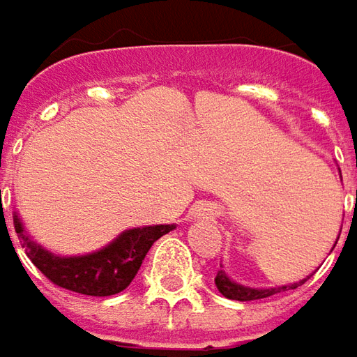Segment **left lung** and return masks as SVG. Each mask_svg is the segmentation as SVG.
Returning <instances> with one entry per match:
<instances>
[{
  "label": "left lung",
  "mask_w": 357,
  "mask_h": 357,
  "mask_svg": "<svg viewBox=\"0 0 357 357\" xmlns=\"http://www.w3.org/2000/svg\"><path fill=\"white\" fill-rule=\"evenodd\" d=\"M306 280V278H304ZM304 280L298 282V284H290V287H278V289H247V287H241L237 282H233V280H229V277L223 273V271H217V277H215V287L219 289V292L225 296V298H231V301H241V302H247V301H259V298H266V296H273L275 292H282V290L287 289H296V287H301L304 284Z\"/></svg>",
  "instance_id": "8db88e82"
}]
</instances>
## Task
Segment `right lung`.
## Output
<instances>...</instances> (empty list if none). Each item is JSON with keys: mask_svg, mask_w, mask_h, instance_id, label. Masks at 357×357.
<instances>
[{"mask_svg": "<svg viewBox=\"0 0 357 357\" xmlns=\"http://www.w3.org/2000/svg\"><path fill=\"white\" fill-rule=\"evenodd\" d=\"M13 225L23 241L27 257L45 277L61 289L89 296H110L122 292L136 277L150 247L174 229V225L130 229L102 251L84 257H55L23 233L17 217L13 219Z\"/></svg>", "mask_w": 357, "mask_h": 357, "instance_id": "obj_1", "label": "right lung"}]
</instances>
